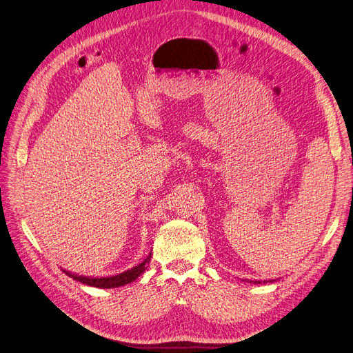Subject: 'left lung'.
Returning <instances> with one entry per match:
<instances>
[{
	"label": "left lung",
	"instance_id": "left-lung-1",
	"mask_svg": "<svg viewBox=\"0 0 353 353\" xmlns=\"http://www.w3.org/2000/svg\"><path fill=\"white\" fill-rule=\"evenodd\" d=\"M270 282H272V281H270ZM254 283H260V282H259V281H257V282H254Z\"/></svg>",
	"mask_w": 353,
	"mask_h": 353
}]
</instances>
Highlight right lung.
<instances>
[{"mask_svg":"<svg viewBox=\"0 0 353 353\" xmlns=\"http://www.w3.org/2000/svg\"><path fill=\"white\" fill-rule=\"evenodd\" d=\"M151 260V253L147 256V259L141 262L139 265L130 268L122 273H117V275L112 276H101V278H91V276H83V275H77V273H72L70 270L62 269L65 275H68L77 282H81L88 286H94V288H103V290H110V288H119V286L128 285L130 282H134L138 276H141L143 272L147 269V265Z\"/></svg>","mask_w":353,"mask_h":353,"instance_id":"1","label":"right lung"}]
</instances>
